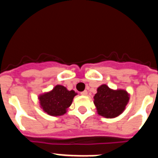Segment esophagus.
I'll list each match as a JSON object with an SVG mask.
<instances>
[{"label": "esophagus", "mask_w": 158, "mask_h": 158, "mask_svg": "<svg viewBox=\"0 0 158 158\" xmlns=\"http://www.w3.org/2000/svg\"><path fill=\"white\" fill-rule=\"evenodd\" d=\"M87 94H88V92L86 91V90H85V91H83L81 93V95H82V96H86Z\"/></svg>", "instance_id": "1"}]
</instances>
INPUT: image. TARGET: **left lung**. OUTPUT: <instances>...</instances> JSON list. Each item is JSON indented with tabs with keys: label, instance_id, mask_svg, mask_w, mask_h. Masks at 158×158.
Wrapping results in <instances>:
<instances>
[{
	"label": "left lung",
	"instance_id": "8db88e82",
	"mask_svg": "<svg viewBox=\"0 0 158 158\" xmlns=\"http://www.w3.org/2000/svg\"><path fill=\"white\" fill-rule=\"evenodd\" d=\"M129 99V94L125 90H112L106 85H102L94 96V104L99 115L111 118L124 111Z\"/></svg>",
	"mask_w": 158,
	"mask_h": 158
}]
</instances>
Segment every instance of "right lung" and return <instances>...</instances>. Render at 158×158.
Returning a JSON list of instances; mask_svg holds the SVG:
<instances>
[{
    "instance_id": "add662e5",
    "label": "right lung",
    "mask_w": 158,
    "mask_h": 158,
    "mask_svg": "<svg viewBox=\"0 0 158 158\" xmlns=\"http://www.w3.org/2000/svg\"><path fill=\"white\" fill-rule=\"evenodd\" d=\"M76 94L73 90L68 91L64 86L56 85L52 91L40 96L39 100L45 112L52 116H59L66 112Z\"/></svg>"
}]
</instances>
